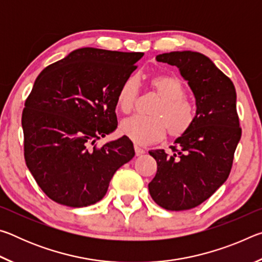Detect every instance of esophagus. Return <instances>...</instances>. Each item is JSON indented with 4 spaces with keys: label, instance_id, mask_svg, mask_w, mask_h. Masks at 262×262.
<instances>
[{
    "label": "esophagus",
    "instance_id": "esophagus-1",
    "mask_svg": "<svg viewBox=\"0 0 262 262\" xmlns=\"http://www.w3.org/2000/svg\"><path fill=\"white\" fill-rule=\"evenodd\" d=\"M134 149H135V154H136V156H141V155H143V154L145 152V150H144V149H142L141 147H139V145H137V144H135V145H134Z\"/></svg>",
    "mask_w": 262,
    "mask_h": 262
}]
</instances>
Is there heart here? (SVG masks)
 Returning a JSON list of instances; mask_svg holds the SVG:
<instances>
[{"label": "heart", "instance_id": "obj_1", "mask_svg": "<svg viewBox=\"0 0 262 262\" xmlns=\"http://www.w3.org/2000/svg\"><path fill=\"white\" fill-rule=\"evenodd\" d=\"M150 86L161 99L152 111L151 118H128L120 125L123 135L139 144L155 143L164 139L168 132L171 137L186 134L195 121V108L184 98L185 88L178 77L157 75L149 79ZM139 97V82L135 76L127 77L117 92V106L120 112L128 114L134 108Z\"/></svg>", "mask_w": 262, "mask_h": 262}]
</instances>
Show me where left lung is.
Here are the masks:
<instances>
[{"instance_id": "obj_1", "label": "left lung", "mask_w": 262, "mask_h": 262, "mask_svg": "<svg viewBox=\"0 0 262 262\" xmlns=\"http://www.w3.org/2000/svg\"><path fill=\"white\" fill-rule=\"evenodd\" d=\"M176 66L192 90L196 111L190 129L171 145L172 154L150 150L157 173L148 185L158 206L188 210L209 199L228 179L242 129L233 83L209 57L199 52L177 51L156 56Z\"/></svg>"}]
</instances>
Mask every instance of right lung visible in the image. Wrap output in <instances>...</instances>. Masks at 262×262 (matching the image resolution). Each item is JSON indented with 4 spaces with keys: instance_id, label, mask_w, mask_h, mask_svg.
Instances as JSON below:
<instances>
[{
    "instance_id": "1",
    "label": "right lung",
    "mask_w": 262,
    "mask_h": 262,
    "mask_svg": "<svg viewBox=\"0 0 262 262\" xmlns=\"http://www.w3.org/2000/svg\"><path fill=\"white\" fill-rule=\"evenodd\" d=\"M144 53L84 47L35 79L21 115L26 165L60 205H95L119 167L134 157L127 136L91 148L118 127L117 92Z\"/></svg>"
}]
</instances>
